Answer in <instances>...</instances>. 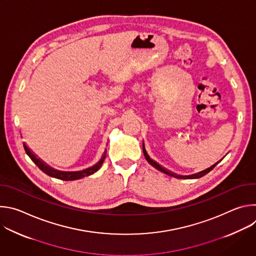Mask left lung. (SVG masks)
Masks as SVG:
<instances>
[{
  "label": "left lung",
  "instance_id": "left-lung-1",
  "mask_svg": "<svg viewBox=\"0 0 256 256\" xmlns=\"http://www.w3.org/2000/svg\"><path fill=\"white\" fill-rule=\"evenodd\" d=\"M142 152H144V157H146V159H147V161L152 165V166H154L156 169H158L159 171H161V172H163V173H165V174H167V175H170V176H173V177H176V178H179V179H181V178H190V179H194V178H200V177H202L204 175H206V173H208L214 167V165H212V166H210V168H208V169H206V170H204V171H200V172H198V173H196V174H192V175H188V176H180V175H177V174H175V173H172L171 171H169V170H167L166 168H164V167H162L160 164H158L156 161H154V160H152L151 158H150V156L148 155V153H147V151H146V149L144 148V146H142Z\"/></svg>",
  "mask_w": 256,
  "mask_h": 256
}]
</instances>
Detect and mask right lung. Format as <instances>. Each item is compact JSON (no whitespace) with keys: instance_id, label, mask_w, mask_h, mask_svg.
<instances>
[{"instance_id":"obj_1","label":"right lung","mask_w":256,"mask_h":256,"mask_svg":"<svg viewBox=\"0 0 256 256\" xmlns=\"http://www.w3.org/2000/svg\"><path fill=\"white\" fill-rule=\"evenodd\" d=\"M24 149H25V152L27 153V155L30 157V159L38 166V168L40 170H42L46 174L52 176V177H54V178H58V179H60V180H64V181H70V180H76V179H80V178H83L85 176H89L93 173H95L96 171H98L105 159V155L102 156V158L100 159V161L93 165L92 167H89L87 169H84L82 171H74V172H64V171H60V170H56L54 168H52L50 166H48V164H46L42 159H40L38 156H36L28 147L24 144Z\"/></svg>"}]
</instances>
